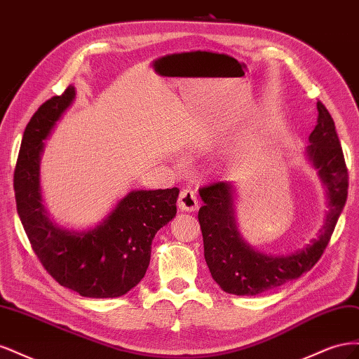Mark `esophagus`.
Returning <instances> with one entry per match:
<instances>
[{"instance_id": "obj_1", "label": "esophagus", "mask_w": 359, "mask_h": 359, "mask_svg": "<svg viewBox=\"0 0 359 359\" xmlns=\"http://www.w3.org/2000/svg\"><path fill=\"white\" fill-rule=\"evenodd\" d=\"M178 206L181 211H187V212L196 211L199 208L196 191H193L191 189L181 190L180 198H178Z\"/></svg>"}]
</instances>
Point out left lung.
Instances as JSON below:
<instances>
[{"instance_id":"1","label":"left lung","mask_w":359,"mask_h":359,"mask_svg":"<svg viewBox=\"0 0 359 359\" xmlns=\"http://www.w3.org/2000/svg\"><path fill=\"white\" fill-rule=\"evenodd\" d=\"M318 124L309 136L310 145L304 156L318 172L327 194L328 212L318 236L304 248L286 256L259 252L238 229L233 184L219 182L199 190L203 206L198 219L205 260L215 283L224 292L253 297L278 287L310 271L327 248L344 208L349 180L334 119L320 102H318Z\"/></svg>"}]
</instances>
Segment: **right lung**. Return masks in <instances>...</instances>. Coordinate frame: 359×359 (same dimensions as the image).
Masks as SVG:
<instances>
[{
    "label": "right lung",
    "instance_id": "obj_1",
    "mask_svg": "<svg viewBox=\"0 0 359 359\" xmlns=\"http://www.w3.org/2000/svg\"><path fill=\"white\" fill-rule=\"evenodd\" d=\"M74 99L70 85L29 119L13 180L18 214L41 265L61 286L86 298H116L144 278L157 231L177 215L180 190L128 191L88 229H67L53 222L43 205L40 163L45 140Z\"/></svg>",
    "mask_w": 359,
    "mask_h": 359
}]
</instances>
